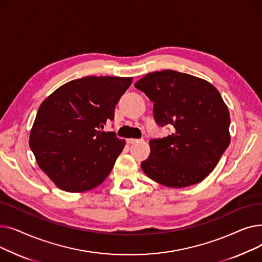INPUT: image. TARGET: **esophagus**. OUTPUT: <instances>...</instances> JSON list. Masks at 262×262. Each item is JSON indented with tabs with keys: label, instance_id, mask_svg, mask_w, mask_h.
<instances>
[{
	"label": "esophagus",
	"instance_id": "1",
	"mask_svg": "<svg viewBox=\"0 0 262 262\" xmlns=\"http://www.w3.org/2000/svg\"><path fill=\"white\" fill-rule=\"evenodd\" d=\"M138 141H139L138 139H134V138H128V139H126V142H127L128 144H134V143H137Z\"/></svg>",
	"mask_w": 262,
	"mask_h": 262
}]
</instances>
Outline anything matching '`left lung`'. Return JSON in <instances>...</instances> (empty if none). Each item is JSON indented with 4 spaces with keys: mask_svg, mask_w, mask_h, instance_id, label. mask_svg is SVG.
<instances>
[{
    "mask_svg": "<svg viewBox=\"0 0 262 262\" xmlns=\"http://www.w3.org/2000/svg\"><path fill=\"white\" fill-rule=\"evenodd\" d=\"M154 102V118L173 133L149 141L141 162L154 182L170 188L195 185L207 177L230 143L227 105L209 81L173 70L150 72L135 84Z\"/></svg>",
    "mask_w": 262,
    "mask_h": 262,
    "instance_id": "8db88e82",
    "label": "left lung"
}]
</instances>
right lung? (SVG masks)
Masks as SVG:
<instances>
[{"label":"right lung","instance_id":"add662e5","mask_svg":"<svg viewBox=\"0 0 262 262\" xmlns=\"http://www.w3.org/2000/svg\"><path fill=\"white\" fill-rule=\"evenodd\" d=\"M133 77L87 76L66 82L41 103L30 134L39 168L59 189L85 192L100 186L125 140L103 132Z\"/></svg>","mask_w":262,"mask_h":262}]
</instances>
